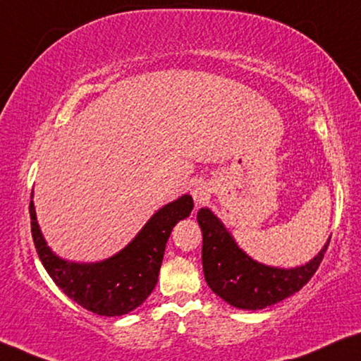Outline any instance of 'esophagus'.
Wrapping results in <instances>:
<instances>
[{"label":"esophagus","mask_w":361,"mask_h":361,"mask_svg":"<svg viewBox=\"0 0 361 361\" xmlns=\"http://www.w3.org/2000/svg\"><path fill=\"white\" fill-rule=\"evenodd\" d=\"M192 197L197 204H203L209 197V187L207 182H197L192 188Z\"/></svg>","instance_id":"esophagus-1"}]
</instances>
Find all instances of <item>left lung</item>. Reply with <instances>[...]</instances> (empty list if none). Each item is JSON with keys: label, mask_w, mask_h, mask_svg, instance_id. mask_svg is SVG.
Instances as JSON below:
<instances>
[{"label": "left lung", "mask_w": 361, "mask_h": 361, "mask_svg": "<svg viewBox=\"0 0 361 361\" xmlns=\"http://www.w3.org/2000/svg\"><path fill=\"white\" fill-rule=\"evenodd\" d=\"M197 221L203 234L202 263L207 284L238 310H263L300 290L323 262L331 240L329 237L308 263L289 269L277 268L248 257L212 209H200Z\"/></svg>", "instance_id": "8db88e82"}]
</instances>
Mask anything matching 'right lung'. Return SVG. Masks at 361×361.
Masks as SVG:
<instances>
[{"mask_svg": "<svg viewBox=\"0 0 361 361\" xmlns=\"http://www.w3.org/2000/svg\"><path fill=\"white\" fill-rule=\"evenodd\" d=\"M192 209V197L182 195L159 208L113 257L97 263H75L58 257L48 247L38 226L33 200L29 207L33 243L47 273L66 295L99 316H123L147 300L158 282L173 227L188 218Z\"/></svg>", "mask_w": 361, "mask_h": 361, "instance_id": "1", "label": "right lung"}]
</instances>
